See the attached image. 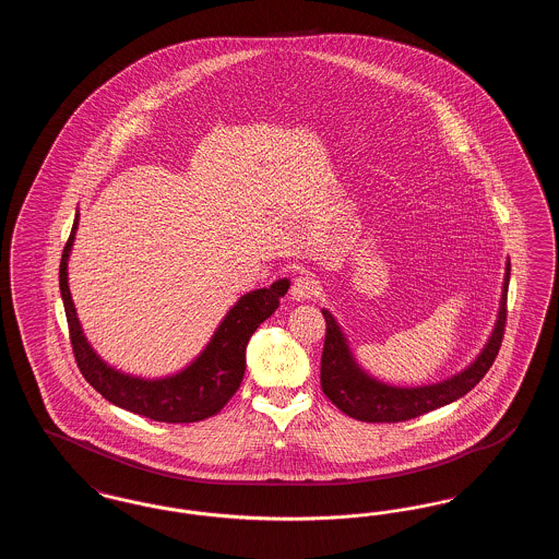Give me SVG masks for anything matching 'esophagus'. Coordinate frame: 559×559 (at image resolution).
<instances>
[{
  "mask_svg": "<svg viewBox=\"0 0 559 559\" xmlns=\"http://www.w3.org/2000/svg\"><path fill=\"white\" fill-rule=\"evenodd\" d=\"M319 293V281L314 278V274L310 272H301L295 281H293L292 295L293 301H308Z\"/></svg>",
  "mask_w": 559,
  "mask_h": 559,
  "instance_id": "obj_1",
  "label": "esophagus"
}]
</instances>
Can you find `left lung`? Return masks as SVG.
I'll use <instances>...</instances> for the list:
<instances>
[{
	"mask_svg": "<svg viewBox=\"0 0 559 559\" xmlns=\"http://www.w3.org/2000/svg\"><path fill=\"white\" fill-rule=\"evenodd\" d=\"M509 270L511 264L507 260L497 320L478 356L463 371L454 372L438 383L417 388L390 385L365 371L354 358L342 324L329 310L322 308V317L326 320V337L320 358V385L326 399L352 419L367 424H399L463 399L492 367L503 342Z\"/></svg>",
	"mask_w": 559,
	"mask_h": 559,
	"instance_id": "8db88e82",
	"label": "left lung"
}]
</instances>
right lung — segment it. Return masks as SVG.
<instances>
[{"mask_svg": "<svg viewBox=\"0 0 559 559\" xmlns=\"http://www.w3.org/2000/svg\"><path fill=\"white\" fill-rule=\"evenodd\" d=\"M80 228L73 230L60 260V295L81 374L110 404L163 424H194L212 417L235 396L245 374V349L255 329L274 314L292 281L278 278L270 287L245 293L215 326L212 340L185 369L165 377H140L108 365L87 342L69 289V258Z\"/></svg>", "mask_w": 559, "mask_h": 559, "instance_id": "add662e5", "label": "right lung"}]
</instances>
